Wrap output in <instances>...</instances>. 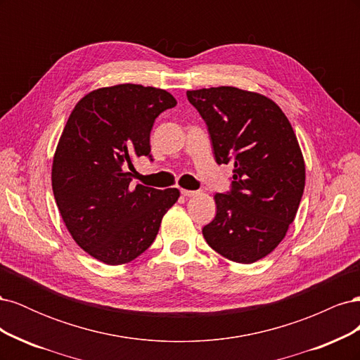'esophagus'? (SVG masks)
Wrapping results in <instances>:
<instances>
[{
    "label": "esophagus",
    "instance_id": "34e87169",
    "mask_svg": "<svg viewBox=\"0 0 360 360\" xmlns=\"http://www.w3.org/2000/svg\"><path fill=\"white\" fill-rule=\"evenodd\" d=\"M180 192H181L183 197H195V195L198 193L197 191H186V189H181Z\"/></svg>",
    "mask_w": 360,
    "mask_h": 360
}]
</instances>
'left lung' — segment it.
<instances>
[{
  "label": "left lung",
  "mask_w": 360,
  "mask_h": 360,
  "mask_svg": "<svg viewBox=\"0 0 360 360\" xmlns=\"http://www.w3.org/2000/svg\"><path fill=\"white\" fill-rule=\"evenodd\" d=\"M209 130L216 162L233 163L231 188L214 195L216 216L202 228L212 249L249 264L285 237L304 189V162L281 108L236 86L188 91Z\"/></svg>",
  "instance_id": "1"
}]
</instances>
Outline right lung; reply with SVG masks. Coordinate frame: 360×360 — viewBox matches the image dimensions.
<instances>
[{
    "mask_svg": "<svg viewBox=\"0 0 360 360\" xmlns=\"http://www.w3.org/2000/svg\"><path fill=\"white\" fill-rule=\"evenodd\" d=\"M177 105L160 89L120 84L91 91L72 111L52 163V191L73 240L117 266L135 259L158 236L179 189L130 184L132 160L147 156L155 120Z\"/></svg>",
    "mask_w": 360,
    "mask_h": 360,
    "instance_id": "add662e5",
    "label": "right lung"
}]
</instances>
